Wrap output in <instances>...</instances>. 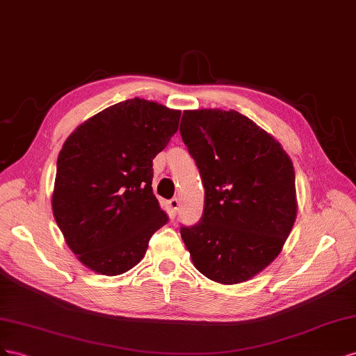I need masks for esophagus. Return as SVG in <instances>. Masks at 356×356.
<instances>
[{"instance_id":"1","label":"esophagus","mask_w":356,"mask_h":356,"mask_svg":"<svg viewBox=\"0 0 356 356\" xmlns=\"http://www.w3.org/2000/svg\"><path fill=\"white\" fill-rule=\"evenodd\" d=\"M179 210V200L177 198H172L168 201V211L171 216H176V213Z\"/></svg>"}]
</instances>
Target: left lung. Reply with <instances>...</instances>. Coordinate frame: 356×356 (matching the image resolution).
Returning <instances> with one entry per match:
<instances>
[{"mask_svg": "<svg viewBox=\"0 0 356 356\" xmlns=\"http://www.w3.org/2000/svg\"><path fill=\"white\" fill-rule=\"evenodd\" d=\"M180 136L204 185V211L180 236L195 268L236 285L277 258L297 218L296 171L277 140L236 110H185Z\"/></svg>", "mask_w": 356, "mask_h": 356, "instance_id": "8db88e82", "label": "left lung"}]
</instances>
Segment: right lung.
<instances>
[{
  "mask_svg": "<svg viewBox=\"0 0 356 356\" xmlns=\"http://www.w3.org/2000/svg\"><path fill=\"white\" fill-rule=\"evenodd\" d=\"M180 110L122 101L77 127L59 152L52 210L77 259L104 276L143 259L168 218L152 191V161L179 128Z\"/></svg>",
  "mask_w": 356,
  "mask_h": 356,
  "instance_id": "add662e5",
  "label": "right lung"
}]
</instances>
